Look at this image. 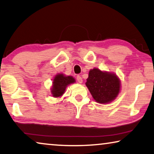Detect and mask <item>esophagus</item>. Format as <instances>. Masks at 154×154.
Listing matches in <instances>:
<instances>
[{"mask_svg":"<svg viewBox=\"0 0 154 154\" xmlns=\"http://www.w3.org/2000/svg\"><path fill=\"white\" fill-rule=\"evenodd\" d=\"M77 82L79 83V84H82V83L83 82V79L81 76H79V75H78V76H77Z\"/></svg>","mask_w":154,"mask_h":154,"instance_id":"1","label":"esophagus"}]
</instances>
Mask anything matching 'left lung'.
<instances>
[{
    "label": "left lung",
    "mask_w": 154,
    "mask_h": 154,
    "mask_svg": "<svg viewBox=\"0 0 154 154\" xmlns=\"http://www.w3.org/2000/svg\"><path fill=\"white\" fill-rule=\"evenodd\" d=\"M86 85L95 101L103 104L114 101L121 89L120 79L116 75L96 68L89 71Z\"/></svg>",
    "instance_id": "1"
}]
</instances>
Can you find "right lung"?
Segmentation results:
<instances>
[{
  "label": "right lung",
  "mask_w": 154,
  "mask_h": 154,
  "mask_svg": "<svg viewBox=\"0 0 154 154\" xmlns=\"http://www.w3.org/2000/svg\"><path fill=\"white\" fill-rule=\"evenodd\" d=\"M75 82V78L72 76H65L62 73L56 75L53 79L51 94L53 97H60L65 92L68 85Z\"/></svg>",
  "instance_id": "right-lung-1"
}]
</instances>
